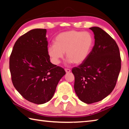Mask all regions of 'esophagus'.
<instances>
[{
    "label": "esophagus",
    "instance_id": "34e87169",
    "mask_svg": "<svg viewBox=\"0 0 129 129\" xmlns=\"http://www.w3.org/2000/svg\"><path fill=\"white\" fill-rule=\"evenodd\" d=\"M65 71L66 73L71 72V70H70L69 69H65Z\"/></svg>",
    "mask_w": 129,
    "mask_h": 129
}]
</instances>
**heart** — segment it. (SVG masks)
I'll return each instance as SVG.
<instances>
[{"instance_id":"b5f03b06","label":"heart","mask_w":129,"mask_h":129,"mask_svg":"<svg viewBox=\"0 0 129 129\" xmlns=\"http://www.w3.org/2000/svg\"><path fill=\"white\" fill-rule=\"evenodd\" d=\"M54 44L48 47V54L54 64H59L66 53L68 63L80 64L90 54L94 44V39L88 32L69 30L61 32L54 40Z\"/></svg>"}]
</instances>
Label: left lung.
I'll list each match as a JSON object with an SVG mask.
<instances>
[{
	"label": "left lung",
	"instance_id": "8db88e82",
	"mask_svg": "<svg viewBox=\"0 0 129 129\" xmlns=\"http://www.w3.org/2000/svg\"><path fill=\"white\" fill-rule=\"evenodd\" d=\"M90 29L94 35V45L88 58L72 69L75 92L88 104L101 101L112 93L121 68L119 48L114 39L99 27Z\"/></svg>",
	"mask_w": 129,
	"mask_h": 129
}]
</instances>
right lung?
I'll use <instances>...</instances> for the list:
<instances>
[{
    "label": "right lung",
    "mask_w": 129,
    "mask_h": 129,
    "mask_svg": "<svg viewBox=\"0 0 129 129\" xmlns=\"http://www.w3.org/2000/svg\"><path fill=\"white\" fill-rule=\"evenodd\" d=\"M45 29H34L17 39L10 58L15 89L27 101L43 104L51 100L64 69L52 64Z\"/></svg>",
    "instance_id": "right-lung-1"
}]
</instances>
